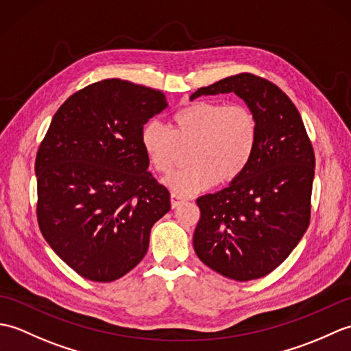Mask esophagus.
<instances>
[{
  "label": "esophagus",
  "mask_w": 351,
  "mask_h": 351,
  "mask_svg": "<svg viewBox=\"0 0 351 351\" xmlns=\"http://www.w3.org/2000/svg\"><path fill=\"white\" fill-rule=\"evenodd\" d=\"M184 202H185L184 197L175 195V193H171V195H170V205H171V208H178L180 205H182Z\"/></svg>",
  "instance_id": "esophagus-1"
}]
</instances>
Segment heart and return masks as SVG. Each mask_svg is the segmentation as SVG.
<instances>
[{"mask_svg":"<svg viewBox=\"0 0 351 351\" xmlns=\"http://www.w3.org/2000/svg\"><path fill=\"white\" fill-rule=\"evenodd\" d=\"M140 140L151 166L161 175L175 169L180 147L193 145L191 166L166 180L176 195L193 196L219 180L230 182L244 173L256 149L258 122L247 107L199 101L176 111L173 128L147 122Z\"/></svg>","mask_w":351,"mask_h":351,"instance_id":"1","label":"heart"}]
</instances>
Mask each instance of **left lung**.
I'll return each instance as SVG.
<instances>
[{"label": "left lung", "mask_w": 351, "mask_h": 351, "mask_svg": "<svg viewBox=\"0 0 351 351\" xmlns=\"http://www.w3.org/2000/svg\"><path fill=\"white\" fill-rule=\"evenodd\" d=\"M235 93L256 117L258 143L244 173L200 196L193 235L205 265L238 282L271 273L306 232L314 149L299 110L278 86L252 73L223 78L190 96Z\"/></svg>", "instance_id": "8db88e82"}]
</instances>
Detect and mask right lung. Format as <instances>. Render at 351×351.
I'll return each mask as SVG.
<instances>
[{"instance_id": "add662e5", "label": "right lung", "mask_w": 351, "mask_h": 351, "mask_svg": "<svg viewBox=\"0 0 351 351\" xmlns=\"http://www.w3.org/2000/svg\"><path fill=\"white\" fill-rule=\"evenodd\" d=\"M167 106L160 90L111 78L73 93L52 117L36 156L37 221L51 249L88 280L132 270L170 210L140 140Z\"/></svg>"}]
</instances>
